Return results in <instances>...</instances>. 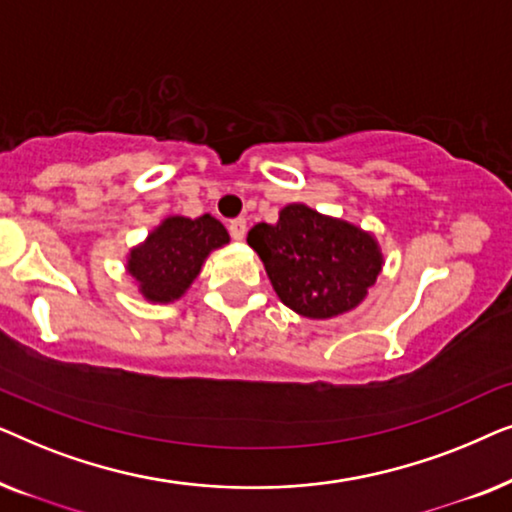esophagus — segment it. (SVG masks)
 I'll return each mask as SVG.
<instances>
[{"mask_svg":"<svg viewBox=\"0 0 512 512\" xmlns=\"http://www.w3.org/2000/svg\"><path fill=\"white\" fill-rule=\"evenodd\" d=\"M228 230L230 235H233V240H244V235H247V219H233L228 223Z\"/></svg>","mask_w":512,"mask_h":512,"instance_id":"obj_1","label":"esophagus"}]
</instances>
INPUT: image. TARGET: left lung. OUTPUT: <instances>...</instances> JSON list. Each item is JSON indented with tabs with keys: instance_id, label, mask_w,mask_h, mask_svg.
I'll return each mask as SVG.
<instances>
[{
	"instance_id": "1",
	"label": "left lung",
	"mask_w": 512,
	"mask_h": 512,
	"mask_svg": "<svg viewBox=\"0 0 512 512\" xmlns=\"http://www.w3.org/2000/svg\"><path fill=\"white\" fill-rule=\"evenodd\" d=\"M247 242L261 256L282 303L310 319L352 310L382 270L373 237L305 205L284 207L275 226L258 223Z\"/></svg>"
}]
</instances>
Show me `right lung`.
I'll list each match as a JSON object with an SVG mask.
<instances>
[{"instance_id":"right-lung-1","label":"right lung","mask_w":512,"mask_h":512,"mask_svg":"<svg viewBox=\"0 0 512 512\" xmlns=\"http://www.w3.org/2000/svg\"><path fill=\"white\" fill-rule=\"evenodd\" d=\"M228 244V233L214 216H172L153 230L142 247L132 249L128 270L153 303H170L198 277L207 254Z\"/></svg>"}]
</instances>
